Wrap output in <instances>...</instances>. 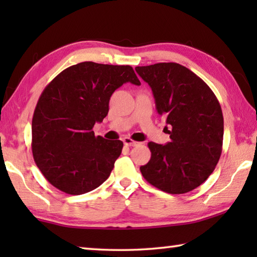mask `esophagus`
<instances>
[{"instance_id": "obj_1", "label": "esophagus", "mask_w": 257, "mask_h": 257, "mask_svg": "<svg viewBox=\"0 0 257 257\" xmlns=\"http://www.w3.org/2000/svg\"><path fill=\"white\" fill-rule=\"evenodd\" d=\"M123 143H124L125 146H136L138 144L137 142L133 141V139L129 138V137H124L123 138Z\"/></svg>"}]
</instances>
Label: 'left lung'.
<instances>
[{
    "mask_svg": "<svg viewBox=\"0 0 257 257\" xmlns=\"http://www.w3.org/2000/svg\"><path fill=\"white\" fill-rule=\"evenodd\" d=\"M151 86L156 110L167 116L170 142H150L151 160L141 172L152 186L169 194L197 188L214 171L223 142V115L214 93L188 68L175 62L136 67Z\"/></svg>",
    "mask_w": 257,
    "mask_h": 257,
    "instance_id": "left-lung-1",
    "label": "left lung"
}]
</instances>
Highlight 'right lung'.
<instances>
[{
  "mask_svg": "<svg viewBox=\"0 0 257 257\" xmlns=\"http://www.w3.org/2000/svg\"><path fill=\"white\" fill-rule=\"evenodd\" d=\"M124 82L141 85L130 66L87 61L64 69L45 87L35 107L32 149L35 163L55 188L81 195L105 181L123 143L95 136L108 101Z\"/></svg>",
  "mask_w": 257,
  "mask_h": 257,
  "instance_id": "add662e5",
  "label": "right lung"
}]
</instances>
